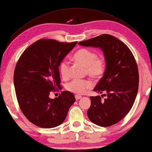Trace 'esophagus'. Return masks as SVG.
I'll return each mask as SVG.
<instances>
[{"label": "esophagus", "mask_w": 152, "mask_h": 152, "mask_svg": "<svg viewBox=\"0 0 152 152\" xmlns=\"http://www.w3.org/2000/svg\"><path fill=\"white\" fill-rule=\"evenodd\" d=\"M81 98H82V97H81V96H78V95H76V96H75L76 100H79V99H80Z\"/></svg>", "instance_id": "esophagus-1"}]
</instances>
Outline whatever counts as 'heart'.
<instances>
[{
    "mask_svg": "<svg viewBox=\"0 0 152 152\" xmlns=\"http://www.w3.org/2000/svg\"><path fill=\"white\" fill-rule=\"evenodd\" d=\"M73 59L86 69L87 73L94 79L100 78L105 71V59L103 56H96L95 52L88 48H81L74 54ZM69 63L63 61L60 64L59 70L64 79L69 77ZM92 87V83L89 80L74 79L66 85V89L71 92L78 95L83 94L86 90Z\"/></svg>",
    "mask_w": 152,
    "mask_h": 152,
    "instance_id": "heart-1",
    "label": "heart"
}]
</instances>
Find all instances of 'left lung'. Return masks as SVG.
I'll return each mask as SVG.
<instances>
[{
    "label": "left lung",
    "mask_w": 152,
    "mask_h": 152,
    "mask_svg": "<svg viewBox=\"0 0 152 152\" xmlns=\"http://www.w3.org/2000/svg\"><path fill=\"white\" fill-rule=\"evenodd\" d=\"M79 45L99 48L103 51L106 70L103 77L93 89L102 94L90 96L91 106L88 116L100 126H110L118 123L131 110L139 88V72L135 59L127 46L116 37L102 34ZM106 96L105 99H102Z\"/></svg>",
    "instance_id": "8db88e82"
}]
</instances>
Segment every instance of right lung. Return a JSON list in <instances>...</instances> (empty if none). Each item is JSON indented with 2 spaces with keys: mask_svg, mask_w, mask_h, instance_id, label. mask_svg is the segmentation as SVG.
<instances>
[{
  "mask_svg": "<svg viewBox=\"0 0 152 152\" xmlns=\"http://www.w3.org/2000/svg\"><path fill=\"white\" fill-rule=\"evenodd\" d=\"M77 43L39 39L17 61L13 77L17 99L22 113L34 125L42 128L61 125L75 102L69 91H62L54 99L49 95L61 87L60 64Z\"/></svg>",
  "mask_w": 152,
  "mask_h": 152,
  "instance_id": "add662e5",
  "label": "right lung"
}]
</instances>
